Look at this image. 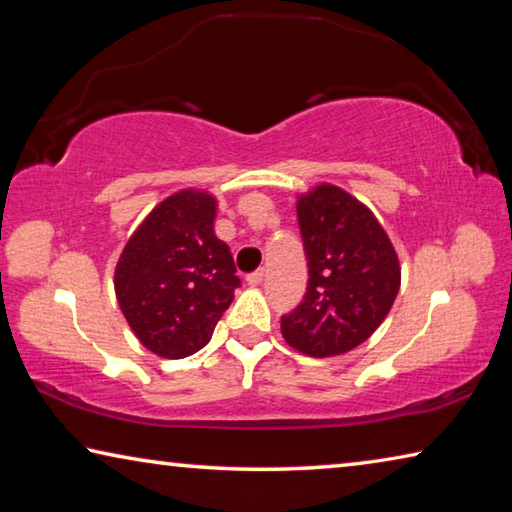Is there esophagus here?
I'll use <instances>...</instances> for the list:
<instances>
[{
    "mask_svg": "<svg viewBox=\"0 0 512 512\" xmlns=\"http://www.w3.org/2000/svg\"><path fill=\"white\" fill-rule=\"evenodd\" d=\"M264 277H266V271H264V268H257V271L248 273L246 282L250 284V287H257V284H262V282H264Z\"/></svg>",
    "mask_w": 512,
    "mask_h": 512,
    "instance_id": "34e87169",
    "label": "esophagus"
}]
</instances>
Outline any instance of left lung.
Masks as SVG:
<instances>
[{
    "instance_id": "left-lung-1",
    "label": "left lung",
    "mask_w": 512,
    "mask_h": 512,
    "mask_svg": "<svg viewBox=\"0 0 512 512\" xmlns=\"http://www.w3.org/2000/svg\"><path fill=\"white\" fill-rule=\"evenodd\" d=\"M298 225L309 280L300 305L282 316V336L309 357H336L388 316L400 291V262L375 214L334 185L300 196Z\"/></svg>"
}]
</instances>
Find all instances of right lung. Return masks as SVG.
<instances>
[{
  "label": "right lung",
  "mask_w": 512,
  "mask_h": 512,
  "mask_svg": "<svg viewBox=\"0 0 512 512\" xmlns=\"http://www.w3.org/2000/svg\"><path fill=\"white\" fill-rule=\"evenodd\" d=\"M216 201L183 189L146 216L115 271L119 307L137 339L164 359L205 348L241 280L214 235Z\"/></svg>",
  "instance_id": "1"
}]
</instances>
